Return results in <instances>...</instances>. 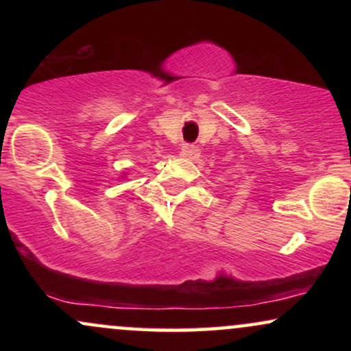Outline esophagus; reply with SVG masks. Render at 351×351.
<instances>
[{
  "instance_id": "obj_1",
  "label": "esophagus",
  "mask_w": 351,
  "mask_h": 351,
  "mask_svg": "<svg viewBox=\"0 0 351 351\" xmlns=\"http://www.w3.org/2000/svg\"><path fill=\"white\" fill-rule=\"evenodd\" d=\"M180 153H181V156H186V158L196 160V158H199L201 150L198 147H195V145H184V147L181 148Z\"/></svg>"
}]
</instances>
